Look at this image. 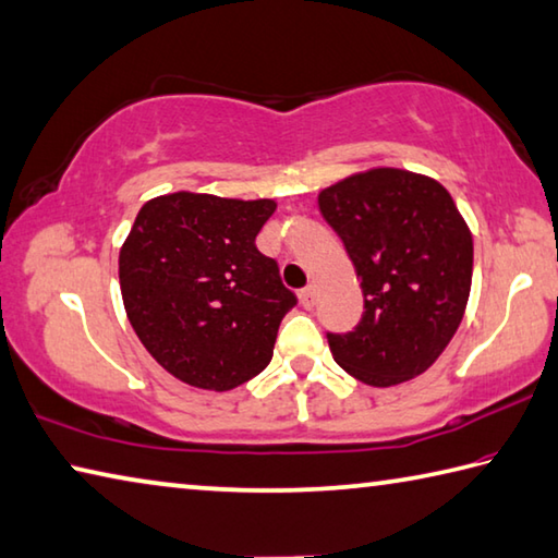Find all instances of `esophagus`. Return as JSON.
<instances>
[{"label":"esophagus","instance_id":"esophagus-1","mask_svg":"<svg viewBox=\"0 0 558 558\" xmlns=\"http://www.w3.org/2000/svg\"><path fill=\"white\" fill-rule=\"evenodd\" d=\"M314 300H317V290H314V286H307L305 290L300 292V302H302V307H314Z\"/></svg>","mask_w":558,"mask_h":558}]
</instances>
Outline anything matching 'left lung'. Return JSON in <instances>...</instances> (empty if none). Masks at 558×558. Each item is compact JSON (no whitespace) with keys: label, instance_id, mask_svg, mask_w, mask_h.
<instances>
[{"label":"left lung","instance_id":"1","mask_svg":"<svg viewBox=\"0 0 558 558\" xmlns=\"http://www.w3.org/2000/svg\"><path fill=\"white\" fill-rule=\"evenodd\" d=\"M319 211L356 268L363 317L327 333L333 361L361 383L417 378L449 347L473 276V236L447 187L400 168H371L319 192Z\"/></svg>","mask_w":558,"mask_h":558}]
</instances>
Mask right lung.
<instances>
[{
    "label": "right lung",
    "mask_w": 558,
    "mask_h": 558,
    "mask_svg": "<svg viewBox=\"0 0 558 558\" xmlns=\"http://www.w3.org/2000/svg\"><path fill=\"white\" fill-rule=\"evenodd\" d=\"M272 199L173 192L138 209L119 251L126 317L170 376L225 392L268 366L298 305L278 263L256 248Z\"/></svg>",
    "instance_id": "1"
}]
</instances>
